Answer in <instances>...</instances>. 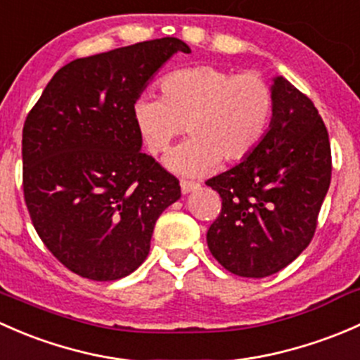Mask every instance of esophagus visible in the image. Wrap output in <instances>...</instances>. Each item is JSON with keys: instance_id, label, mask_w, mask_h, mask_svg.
<instances>
[{"instance_id": "1", "label": "esophagus", "mask_w": 360, "mask_h": 360, "mask_svg": "<svg viewBox=\"0 0 360 360\" xmlns=\"http://www.w3.org/2000/svg\"><path fill=\"white\" fill-rule=\"evenodd\" d=\"M180 187H181V192H184V194H188V192H194V191H198V188L201 187V185H199V184H195V181L181 180V181H180Z\"/></svg>"}]
</instances>
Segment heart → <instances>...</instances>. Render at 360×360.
<instances>
[{"instance_id":"1","label":"heart","mask_w":360,"mask_h":360,"mask_svg":"<svg viewBox=\"0 0 360 360\" xmlns=\"http://www.w3.org/2000/svg\"><path fill=\"white\" fill-rule=\"evenodd\" d=\"M161 94V98L139 95L133 121L153 155L166 153L185 126L191 139L166 158V168L176 175L201 176L220 159L248 158L272 121V90L255 72L234 74L213 65L179 69L162 77Z\"/></svg>"}]
</instances>
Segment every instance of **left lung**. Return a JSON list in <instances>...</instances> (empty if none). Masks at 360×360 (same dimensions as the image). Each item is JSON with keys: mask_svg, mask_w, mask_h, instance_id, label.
<instances>
[{"mask_svg": "<svg viewBox=\"0 0 360 360\" xmlns=\"http://www.w3.org/2000/svg\"><path fill=\"white\" fill-rule=\"evenodd\" d=\"M270 90L274 114L260 146L206 181L221 198L206 234L211 255L229 272L257 279L309 246L331 184L328 129L312 100L283 76Z\"/></svg>", "mask_w": 360, "mask_h": 360, "instance_id": "8db88e82", "label": "left lung"}]
</instances>
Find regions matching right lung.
<instances>
[{"instance_id": "1", "label": "right lung", "mask_w": 360, "mask_h": 360, "mask_svg": "<svg viewBox=\"0 0 360 360\" xmlns=\"http://www.w3.org/2000/svg\"><path fill=\"white\" fill-rule=\"evenodd\" d=\"M175 53L161 38L76 58L55 72L22 131L24 198L44 246L69 270L116 281L139 269L179 180L142 153L131 107Z\"/></svg>"}]
</instances>
